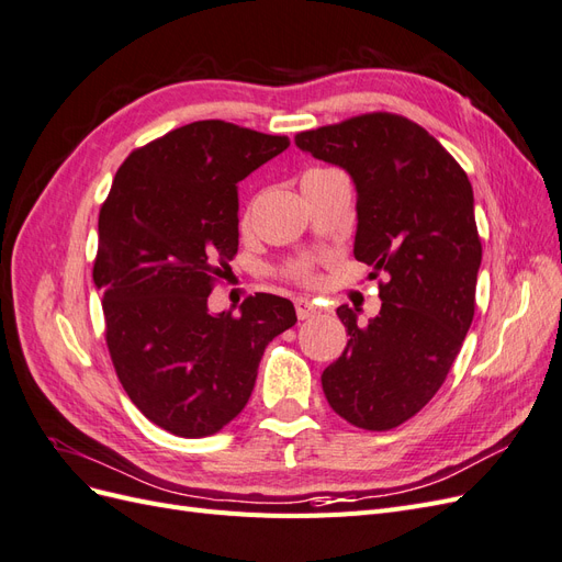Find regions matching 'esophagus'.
<instances>
[{
  "instance_id": "34e87169",
  "label": "esophagus",
  "mask_w": 562,
  "mask_h": 562,
  "mask_svg": "<svg viewBox=\"0 0 562 562\" xmlns=\"http://www.w3.org/2000/svg\"><path fill=\"white\" fill-rule=\"evenodd\" d=\"M295 312H297V318H312L318 310H316V304H314L312 300L297 297V300H295Z\"/></svg>"
}]
</instances>
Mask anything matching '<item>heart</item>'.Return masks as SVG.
<instances>
[{
	"mask_svg": "<svg viewBox=\"0 0 562 562\" xmlns=\"http://www.w3.org/2000/svg\"><path fill=\"white\" fill-rule=\"evenodd\" d=\"M312 173H321V171H312ZM291 274H293L295 279L307 281V279L312 277V269H310V265H307V262H297V265H293V267H291Z\"/></svg>",
	"mask_w": 562,
	"mask_h": 562,
	"instance_id": "b5f03b06",
	"label": "heart"
}]
</instances>
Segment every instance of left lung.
I'll return each mask as SVG.
<instances>
[{
	"mask_svg": "<svg viewBox=\"0 0 562 562\" xmlns=\"http://www.w3.org/2000/svg\"><path fill=\"white\" fill-rule=\"evenodd\" d=\"M295 145L349 173L353 255L389 277L368 326L337 307L349 342L323 370V394L353 427L394 429L434 398L471 328L483 258L471 182L434 135L389 112L297 133Z\"/></svg>",
	"mask_w": 562,
	"mask_h": 562,
	"instance_id": "obj_1",
	"label": "left lung"
}]
</instances>
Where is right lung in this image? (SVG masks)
I'll return each instance as SVG.
<instances>
[{"mask_svg": "<svg viewBox=\"0 0 562 562\" xmlns=\"http://www.w3.org/2000/svg\"><path fill=\"white\" fill-rule=\"evenodd\" d=\"M291 145L206 119L135 149L98 217L93 283L133 405L182 438L220 431L248 403L265 347L295 326L291 300L258 293L211 314L213 279L239 248V182Z\"/></svg>", "mask_w": 562, "mask_h": 562, "instance_id": "1", "label": "right lung"}]
</instances>
